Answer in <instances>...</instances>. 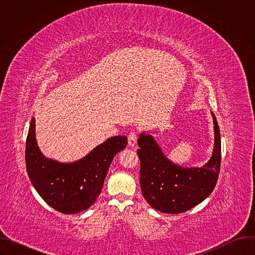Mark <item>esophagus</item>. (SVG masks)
Segmentation results:
<instances>
[{"label":"esophagus","instance_id":"1","mask_svg":"<svg viewBox=\"0 0 255 255\" xmlns=\"http://www.w3.org/2000/svg\"><path fill=\"white\" fill-rule=\"evenodd\" d=\"M137 142V135L135 131H131L128 135V144L130 145L131 147H134Z\"/></svg>","mask_w":255,"mask_h":255}]
</instances>
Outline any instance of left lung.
Masks as SVG:
<instances>
[{"mask_svg": "<svg viewBox=\"0 0 255 255\" xmlns=\"http://www.w3.org/2000/svg\"><path fill=\"white\" fill-rule=\"evenodd\" d=\"M213 114V113H212ZM215 144L213 155L203 167H181L169 161L153 137L141 133L137 140L140 186L143 197L157 211L179 214L202 203L213 192L221 165V138L213 114Z\"/></svg>", "mask_w": 255, "mask_h": 255, "instance_id": "1", "label": "left lung"}]
</instances>
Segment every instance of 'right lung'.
I'll return each mask as SVG.
<instances>
[{
  "mask_svg": "<svg viewBox=\"0 0 255 255\" xmlns=\"http://www.w3.org/2000/svg\"><path fill=\"white\" fill-rule=\"evenodd\" d=\"M126 145V136H114L83 159L60 163L41 154L32 118L26 140L27 172L35 190L50 207L62 214L80 213L96 202L114 156Z\"/></svg>",
  "mask_w": 255,
  "mask_h": 255,
  "instance_id": "1",
  "label": "right lung"
}]
</instances>
